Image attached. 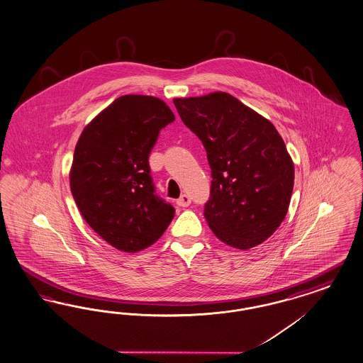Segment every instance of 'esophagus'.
<instances>
[{"mask_svg": "<svg viewBox=\"0 0 363 363\" xmlns=\"http://www.w3.org/2000/svg\"><path fill=\"white\" fill-rule=\"evenodd\" d=\"M191 203V200H190V197H189L188 194H182L178 200H177V205L178 206H181V208H186Z\"/></svg>", "mask_w": 363, "mask_h": 363, "instance_id": "esophagus-1", "label": "esophagus"}]
</instances>
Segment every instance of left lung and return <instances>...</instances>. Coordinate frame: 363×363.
Listing matches in <instances>:
<instances>
[{"mask_svg":"<svg viewBox=\"0 0 363 363\" xmlns=\"http://www.w3.org/2000/svg\"><path fill=\"white\" fill-rule=\"evenodd\" d=\"M212 170L203 218L223 243L248 250L276 233L289 209L294 164L276 127L224 91L174 99Z\"/></svg>","mask_w":363,"mask_h":363,"instance_id":"left-lung-1","label":"left lung"}]
</instances>
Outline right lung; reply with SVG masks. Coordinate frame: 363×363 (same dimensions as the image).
I'll return each mask as SVG.
<instances>
[{
	"instance_id": "right-lung-1",
	"label": "right lung",
	"mask_w": 363,
	"mask_h": 363,
	"mask_svg": "<svg viewBox=\"0 0 363 363\" xmlns=\"http://www.w3.org/2000/svg\"><path fill=\"white\" fill-rule=\"evenodd\" d=\"M175 117L158 97L125 94L82 130L70 169V189L89 227L123 252L154 245L174 208L154 194L148 154Z\"/></svg>"
}]
</instances>
